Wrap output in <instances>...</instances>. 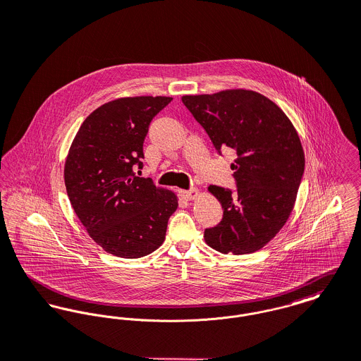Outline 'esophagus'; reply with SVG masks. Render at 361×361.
<instances>
[{"instance_id":"1","label":"esophagus","mask_w":361,"mask_h":361,"mask_svg":"<svg viewBox=\"0 0 361 361\" xmlns=\"http://www.w3.org/2000/svg\"><path fill=\"white\" fill-rule=\"evenodd\" d=\"M198 190H195V188H192V190H181L180 191V195L184 198V200H195L197 197H198Z\"/></svg>"}]
</instances>
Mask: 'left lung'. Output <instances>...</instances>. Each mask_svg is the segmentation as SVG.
<instances>
[{
  "instance_id": "obj_1",
  "label": "left lung",
  "mask_w": 361,
  "mask_h": 361,
  "mask_svg": "<svg viewBox=\"0 0 361 361\" xmlns=\"http://www.w3.org/2000/svg\"><path fill=\"white\" fill-rule=\"evenodd\" d=\"M183 104L206 130L214 148H231L237 192L210 185L223 206L221 221L204 230V242L227 255L262 249L286 223L305 171L299 135L267 97L250 90L184 95Z\"/></svg>"
}]
</instances>
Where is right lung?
Wrapping results in <instances>:
<instances>
[{
	"label": "right lung",
	"mask_w": 361,
	"mask_h": 361,
	"mask_svg": "<svg viewBox=\"0 0 361 361\" xmlns=\"http://www.w3.org/2000/svg\"><path fill=\"white\" fill-rule=\"evenodd\" d=\"M170 97H126L97 108L82 124L65 161L69 200L90 237L105 252L137 259L157 250L178 200L135 176L152 119Z\"/></svg>",
	"instance_id": "add662e5"
}]
</instances>
